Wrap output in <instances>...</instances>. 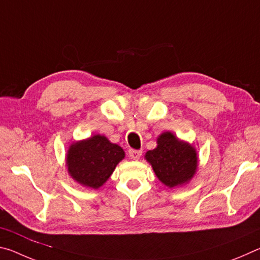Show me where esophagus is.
Listing matches in <instances>:
<instances>
[{"label":"esophagus","instance_id":"obj_1","mask_svg":"<svg viewBox=\"0 0 260 260\" xmlns=\"http://www.w3.org/2000/svg\"><path fill=\"white\" fill-rule=\"evenodd\" d=\"M128 155H129V157L132 158V159L138 160V159H140L141 155H142V151L134 150V149H129V150H128Z\"/></svg>","mask_w":260,"mask_h":260}]
</instances>
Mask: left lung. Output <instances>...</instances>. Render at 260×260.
Listing matches in <instances>:
<instances>
[{"label": "left lung", "instance_id": "1", "mask_svg": "<svg viewBox=\"0 0 260 260\" xmlns=\"http://www.w3.org/2000/svg\"><path fill=\"white\" fill-rule=\"evenodd\" d=\"M144 157L151 164L159 181L170 188L190 181L199 162L196 149L171 132L158 136L157 147L149 150Z\"/></svg>", "mask_w": 260, "mask_h": 260}]
</instances>
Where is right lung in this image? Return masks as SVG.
Returning <instances> with one entry per match:
<instances>
[{"label": "right lung", "mask_w": 260, "mask_h": 260, "mask_svg": "<svg viewBox=\"0 0 260 260\" xmlns=\"http://www.w3.org/2000/svg\"><path fill=\"white\" fill-rule=\"evenodd\" d=\"M124 157L121 147L110 142L104 135L96 134L70 146L67 153L68 172L81 186L98 189L107 182Z\"/></svg>", "instance_id": "add662e5"}]
</instances>
